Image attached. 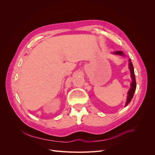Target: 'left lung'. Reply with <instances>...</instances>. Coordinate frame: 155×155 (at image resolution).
<instances>
[{"label":"left lung","instance_id":"obj_1","mask_svg":"<svg viewBox=\"0 0 155 155\" xmlns=\"http://www.w3.org/2000/svg\"><path fill=\"white\" fill-rule=\"evenodd\" d=\"M115 55H120L121 56L125 55L122 51H116L115 52L113 53ZM129 68L130 72V77L132 78V82L130 83V88L128 91V94H127V101L125 107L128 105V104L130 102L131 100L133 99L134 92L136 91V88H137V83H136V78H135V75L134 72V67L132 62H131V60L129 59Z\"/></svg>","mask_w":155,"mask_h":155}]
</instances>
